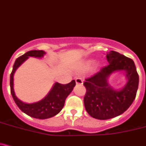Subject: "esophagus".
<instances>
[{"label":"esophagus","mask_w":146,"mask_h":146,"mask_svg":"<svg viewBox=\"0 0 146 146\" xmlns=\"http://www.w3.org/2000/svg\"><path fill=\"white\" fill-rule=\"evenodd\" d=\"M76 85H82V84H83V80H82V78H77L76 79Z\"/></svg>","instance_id":"34e87169"}]
</instances>
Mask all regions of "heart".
<instances>
[{
	"label": "heart",
	"instance_id": "heart-1",
	"mask_svg": "<svg viewBox=\"0 0 146 146\" xmlns=\"http://www.w3.org/2000/svg\"><path fill=\"white\" fill-rule=\"evenodd\" d=\"M93 64V61L92 60H87L85 62V66L87 67H90L92 64Z\"/></svg>",
	"mask_w": 146,
	"mask_h": 146
}]
</instances>
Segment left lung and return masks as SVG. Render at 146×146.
<instances>
[{
  "mask_svg": "<svg viewBox=\"0 0 146 146\" xmlns=\"http://www.w3.org/2000/svg\"><path fill=\"white\" fill-rule=\"evenodd\" d=\"M108 65L94 76L85 80L84 97L85 109L90 116L108 119L122 114L131 105L139 87V75L132 59L115 51L107 53ZM117 71H124L127 82L122 88L115 90L108 82L109 76Z\"/></svg>",
  "mask_w": 146,
  "mask_h": 146,
  "instance_id": "8db88e82",
  "label": "left lung"
}]
</instances>
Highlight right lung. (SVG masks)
<instances>
[{
	"label": "right lung",
	"instance_id": "add662e5",
	"mask_svg": "<svg viewBox=\"0 0 146 146\" xmlns=\"http://www.w3.org/2000/svg\"><path fill=\"white\" fill-rule=\"evenodd\" d=\"M45 54V52L42 50H31L26 52L22 56L18 57L14 64L12 71L10 74V92L12 98L19 109L31 117L42 119L53 117L61 111L64 106L66 99L71 92L73 87L76 86L75 80L66 85L55 82L52 88L46 95L45 98L33 104L22 102L15 96L13 88V77L14 73H15L17 69L30 56L42 58Z\"/></svg>",
	"mask_w": 146,
	"mask_h": 146
}]
</instances>
